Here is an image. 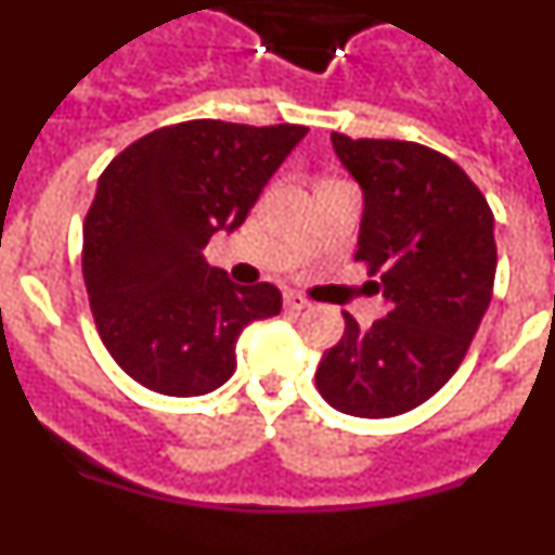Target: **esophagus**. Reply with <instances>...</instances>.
Returning <instances> with one entry per match:
<instances>
[{"label": "esophagus", "mask_w": 555, "mask_h": 555, "mask_svg": "<svg viewBox=\"0 0 555 555\" xmlns=\"http://www.w3.org/2000/svg\"><path fill=\"white\" fill-rule=\"evenodd\" d=\"M283 302H286L288 311H306V308L311 306V302H308L306 297H302V294H297V292H286Z\"/></svg>", "instance_id": "34e87169"}]
</instances>
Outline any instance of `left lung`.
<instances>
[{
  "label": "left lung",
  "instance_id": "left-lung-1",
  "mask_svg": "<svg viewBox=\"0 0 555 555\" xmlns=\"http://www.w3.org/2000/svg\"><path fill=\"white\" fill-rule=\"evenodd\" d=\"M364 191L356 261L380 272L386 317L345 336L317 366V389L341 414L384 420L448 384L492 300L498 247L487 197L459 164L414 141L331 135Z\"/></svg>",
  "mask_w": 555,
  "mask_h": 555
}]
</instances>
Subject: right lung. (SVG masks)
<instances>
[{"mask_svg": "<svg viewBox=\"0 0 555 555\" xmlns=\"http://www.w3.org/2000/svg\"><path fill=\"white\" fill-rule=\"evenodd\" d=\"M308 127L194 119L160 127L102 171L82 224V278L102 345L146 389L197 397L235 370V341L281 313L272 283L235 286L205 261L242 228Z\"/></svg>", "mask_w": 555, "mask_h": 555, "instance_id": "1", "label": "right lung"}]
</instances>
